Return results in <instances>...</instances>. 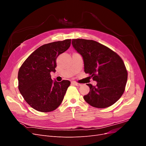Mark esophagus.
I'll list each match as a JSON object with an SVG mask.
<instances>
[{
  "instance_id": "1",
  "label": "esophagus",
  "mask_w": 146,
  "mask_h": 146,
  "mask_svg": "<svg viewBox=\"0 0 146 146\" xmlns=\"http://www.w3.org/2000/svg\"><path fill=\"white\" fill-rule=\"evenodd\" d=\"M71 84H72V85H76V86H81V85H82V84H80V83H77V82H74V81L71 82Z\"/></svg>"
}]
</instances>
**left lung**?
Here are the masks:
<instances>
[{
    "instance_id": "obj_1",
    "label": "left lung",
    "mask_w": 146,
    "mask_h": 146,
    "mask_svg": "<svg viewBox=\"0 0 146 146\" xmlns=\"http://www.w3.org/2000/svg\"><path fill=\"white\" fill-rule=\"evenodd\" d=\"M72 44L84 61V71L97 82L96 86L86 84L90 91L83 98L92 107H110L121 98L125 91L127 70L115 52L102 44L84 39H73Z\"/></svg>"
}]
</instances>
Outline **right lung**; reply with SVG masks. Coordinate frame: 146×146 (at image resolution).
I'll return each mask as SVG.
<instances>
[{
    "mask_svg": "<svg viewBox=\"0 0 146 146\" xmlns=\"http://www.w3.org/2000/svg\"><path fill=\"white\" fill-rule=\"evenodd\" d=\"M71 39L44 44L35 50L22 64L18 72V88L24 100L38 111L47 113L58 108L69 86V80L54 82L56 60L67 50Z\"/></svg>",
    "mask_w": 146,
    "mask_h": 146,
    "instance_id": "add662e5",
    "label": "right lung"
}]
</instances>
